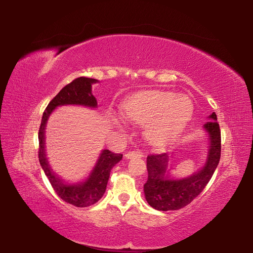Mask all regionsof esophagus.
I'll return each instance as SVG.
<instances>
[{
    "instance_id": "1",
    "label": "esophagus",
    "mask_w": 253,
    "mask_h": 253,
    "mask_svg": "<svg viewBox=\"0 0 253 253\" xmlns=\"http://www.w3.org/2000/svg\"><path fill=\"white\" fill-rule=\"evenodd\" d=\"M143 156V153L140 150H134L128 152L126 154V158H134V157H142Z\"/></svg>"
}]
</instances>
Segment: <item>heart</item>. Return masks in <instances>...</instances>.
Masks as SVG:
<instances>
[{
  "label": "heart",
  "instance_id": "1",
  "mask_svg": "<svg viewBox=\"0 0 253 253\" xmlns=\"http://www.w3.org/2000/svg\"><path fill=\"white\" fill-rule=\"evenodd\" d=\"M193 102L188 96L167 90H145L129 97L122 115L133 124H145L149 140L157 145L170 142L192 118Z\"/></svg>",
  "mask_w": 253,
  "mask_h": 253
}]
</instances>
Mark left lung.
<instances>
[{
	"mask_svg": "<svg viewBox=\"0 0 253 253\" xmlns=\"http://www.w3.org/2000/svg\"><path fill=\"white\" fill-rule=\"evenodd\" d=\"M204 126L209 134V152L203 169L182 179H169L166 175L168 155L150 154L147 158L148 180L143 185L145 200L153 208L159 211L178 210L189 205L202 193L208 185L220 159V129L215 113Z\"/></svg>",
	"mask_w": 253,
	"mask_h": 253,
	"instance_id": "1",
	"label": "left lung"
}]
</instances>
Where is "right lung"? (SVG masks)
Instances as JSON below:
<instances>
[{"instance_id": "add662e5", "label": "right lung", "mask_w": 253, "mask_h": 253, "mask_svg": "<svg viewBox=\"0 0 253 253\" xmlns=\"http://www.w3.org/2000/svg\"><path fill=\"white\" fill-rule=\"evenodd\" d=\"M96 82H98L96 79L79 77L68 83L51 99V101L46 106L39 128V152L38 153H39V162L45 175L47 176L52 189L61 200L79 208L94 205L102 197L108 185L111 170L122 159V154L103 150L94 170L91 171L89 177L85 181L77 183V185H66L51 171L48 166L44 151V132L49 115L57 106L80 104L89 106V108H96L97 100L91 94V84Z\"/></svg>"}]
</instances>
